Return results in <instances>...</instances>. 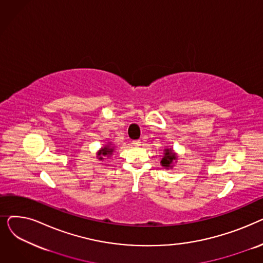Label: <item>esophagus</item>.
I'll use <instances>...</instances> for the list:
<instances>
[{
	"label": "esophagus",
	"mask_w": 263,
	"mask_h": 263,
	"mask_svg": "<svg viewBox=\"0 0 263 263\" xmlns=\"http://www.w3.org/2000/svg\"><path fill=\"white\" fill-rule=\"evenodd\" d=\"M132 144H133L134 146H140V145H141V141H140V140H135V141L132 142Z\"/></svg>",
	"instance_id": "obj_1"
}]
</instances>
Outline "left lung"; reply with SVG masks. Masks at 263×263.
<instances>
[{"label":"left lung","instance_id":"left-lung-1","mask_svg":"<svg viewBox=\"0 0 263 263\" xmlns=\"http://www.w3.org/2000/svg\"><path fill=\"white\" fill-rule=\"evenodd\" d=\"M176 155L173 153L171 149H165V154L164 157L161 160V164L162 166L164 167H170L171 164L174 162V160H176Z\"/></svg>","mask_w":263,"mask_h":263}]
</instances>
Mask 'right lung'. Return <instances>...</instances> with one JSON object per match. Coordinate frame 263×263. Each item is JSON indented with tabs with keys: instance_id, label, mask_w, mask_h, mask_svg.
<instances>
[{
	"instance_id": "obj_1",
	"label": "right lung",
	"mask_w": 263,
	"mask_h": 263,
	"mask_svg": "<svg viewBox=\"0 0 263 263\" xmlns=\"http://www.w3.org/2000/svg\"><path fill=\"white\" fill-rule=\"evenodd\" d=\"M112 154H113V148H109V146H106V147L102 148V149L99 151L98 158H99V160H102V159H103L102 157H105L106 155H112Z\"/></svg>"
}]
</instances>
